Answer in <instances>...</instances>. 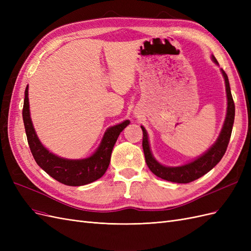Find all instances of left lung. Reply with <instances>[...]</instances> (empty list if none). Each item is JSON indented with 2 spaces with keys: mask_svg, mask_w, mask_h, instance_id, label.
I'll use <instances>...</instances> for the list:
<instances>
[{
  "mask_svg": "<svg viewBox=\"0 0 251 251\" xmlns=\"http://www.w3.org/2000/svg\"><path fill=\"white\" fill-rule=\"evenodd\" d=\"M214 62L218 64L217 59L212 57ZM222 74L225 79L226 94H227V114L224 121V126L220 134L218 140L212 146L206 153L203 154L201 157L197 158L193 162H189L185 165L177 166V168H168V166L161 165L155 160L151 153L149 139L146 128L141 126L143 137H142V149L144 151V157H146V162L149 166L151 172L155 174L157 177L164 179L166 181L176 182V183H189V182L199 179L204 176L205 174L212 170L220 162L222 157L224 156L227 150V146L229 143V139L231 136L232 126L234 121V102L232 100V95L230 92L229 81L227 74L224 70H222Z\"/></svg>",
  "mask_w": 251,
  "mask_h": 251,
  "instance_id": "obj_1",
  "label": "left lung"
}]
</instances>
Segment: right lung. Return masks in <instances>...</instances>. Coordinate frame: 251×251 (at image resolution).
<instances>
[{
  "label": "right lung",
  "mask_w": 251,
  "mask_h": 251,
  "mask_svg": "<svg viewBox=\"0 0 251 251\" xmlns=\"http://www.w3.org/2000/svg\"><path fill=\"white\" fill-rule=\"evenodd\" d=\"M23 120H24L25 131L30 151L37 165L41 166L49 176L69 186H80L91 183L103 176L107 171L111 160L112 150L114 148L120 132L130 124L125 120L123 124L114 126L108 128L104 133L100 148L95 153L81 160H69V159L59 158L45 149L35 134L29 112L28 100V86L25 90L24 107H23Z\"/></svg>",
  "instance_id": "add662e5"
}]
</instances>
